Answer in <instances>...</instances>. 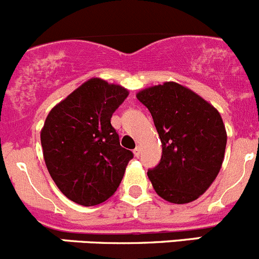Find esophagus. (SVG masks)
<instances>
[{"instance_id":"obj_1","label":"esophagus","mask_w":259,"mask_h":259,"mask_svg":"<svg viewBox=\"0 0 259 259\" xmlns=\"http://www.w3.org/2000/svg\"><path fill=\"white\" fill-rule=\"evenodd\" d=\"M140 152H142V149H140V147H137V148H135V149H134V155H135V157H139V155H140Z\"/></svg>"}]
</instances>
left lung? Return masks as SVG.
<instances>
[{
  "mask_svg": "<svg viewBox=\"0 0 259 259\" xmlns=\"http://www.w3.org/2000/svg\"><path fill=\"white\" fill-rule=\"evenodd\" d=\"M137 99L148 107L162 142L160 163L148 172L158 196L188 204L211 186L222 168L227 130L210 102L177 82L147 87Z\"/></svg>",
  "mask_w": 259,
  "mask_h": 259,
  "instance_id": "obj_1",
  "label": "left lung"
}]
</instances>
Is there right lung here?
I'll return each mask as SVG.
<instances>
[{
  "instance_id": "right-lung-1",
  "label": "right lung",
  "mask_w": 259,
  "mask_h": 259,
  "mask_svg": "<svg viewBox=\"0 0 259 259\" xmlns=\"http://www.w3.org/2000/svg\"><path fill=\"white\" fill-rule=\"evenodd\" d=\"M129 91L94 77L58 102L40 132L42 155L57 187L71 201L96 206L119 187L133 153L111 125Z\"/></svg>"
}]
</instances>
